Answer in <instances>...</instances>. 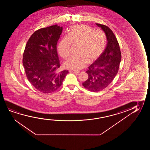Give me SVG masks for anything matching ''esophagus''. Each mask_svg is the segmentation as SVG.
Returning a JSON list of instances; mask_svg holds the SVG:
<instances>
[{
    "label": "esophagus",
    "mask_w": 150,
    "mask_h": 150,
    "mask_svg": "<svg viewBox=\"0 0 150 150\" xmlns=\"http://www.w3.org/2000/svg\"><path fill=\"white\" fill-rule=\"evenodd\" d=\"M69 72L71 73H76V74H78L79 73V71H74V70H70Z\"/></svg>",
    "instance_id": "34e87169"
}]
</instances>
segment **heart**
I'll return each mask as SVG.
<instances>
[{
	"instance_id": "heart-1",
	"label": "heart",
	"mask_w": 150,
	"mask_h": 150,
	"mask_svg": "<svg viewBox=\"0 0 150 150\" xmlns=\"http://www.w3.org/2000/svg\"><path fill=\"white\" fill-rule=\"evenodd\" d=\"M72 44L78 45V55L66 60L64 67L78 71L85 67L88 62H92L103 54L107 45V37L101 30L94 31L86 25H75L71 27L68 36H64L58 45V50L62 58L69 56Z\"/></svg>"
}]
</instances>
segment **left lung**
<instances>
[{
    "label": "left lung",
    "instance_id": "1",
    "mask_svg": "<svg viewBox=\"0 0 150 150\" xmlns=\"http://www.w3.org/2000/svg\"><path fill=\"white\" fill-rule=\"evenodd\" d=\"M105 32L107 45L103 54L88 67V79L82 83L84 88L96 92L103 90L111 83L119 70L121 52L119 43L113 31L109 27L96 23Z\"/></svg>",
    "mask_w": 150,
    "mask_h": 150
}]
</instances>
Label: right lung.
Wrapping results in <instances>:
<instances>
[{
	"instance_id": "add662e5",
	"label": "right lung",
	"mask_w": 150,
	"mask_h": 150,
	"mask_svg": "<svg viewBox=\"0 0 150 150\" xmlns=\"http://www.w3.org/2000/svg\"><path fill=\"white\" fill-rule=\"evenodd\" d=\"M62 29L57 25L39 29L31 35L25 47L23 63L27 78L43 93L59 88L69 73L68 70L57 72L60 66L57 44Z\"/></svg>"
}]
</instances>
